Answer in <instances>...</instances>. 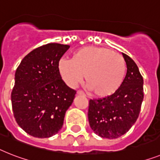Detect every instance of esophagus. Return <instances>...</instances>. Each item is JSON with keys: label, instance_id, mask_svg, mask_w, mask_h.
<instances>
[{"label": "esophagus", "instance_id": "obj_1", "mask_svg": "<svg viewBox=\"0 0 160 160\" xmlns=\"http://www.w3.org/2000/svg\"><path fill=\"white\" fill-rule=\"evenodd\" d=\"M77 95H78V96H85V94H84V92H82V91H78V92H77Z\"/></svg>", "mask_w": 160, "mask_h": 160}]
</instances>
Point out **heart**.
Masks as SVG:
<instances>
[{"instance_id":"heart-1","label":"heart","mask_w":160,"mask_h":160,"mask_svg":"<svg viewBox=\"0 0 160 160\" xmlns=\"http://www.w3.org/2000/svg\"><path fill=\"white\" fill-rule=\"evenodd\" d=\"M57 69L69 88H76L84 78L88 88L98 97L114 94L122 85L126 64L119 54L109 49L85 47L73 52L71 59H61Z\"/></svg>"}]
</instances>
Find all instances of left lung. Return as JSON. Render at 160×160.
Segmentation results:
<instances>
[{"instance_id": "obj_1", "label": "left lung", "mask_w": 160, "mask_h": 160, "mask_svg": "<svg viewBox=\"0 0 160 160\" xmlns=\"http://www.w3.org/2000/svg\"><path fill=\"white\" fill-rule=\"evenodd\" d=\"M127 73L122 85L112 96L90 100L88 120L91 128L103 138L115 139L128 132L139 116L143 101V78L128 55L122 53Z\"/></svg>"}]
</instances>
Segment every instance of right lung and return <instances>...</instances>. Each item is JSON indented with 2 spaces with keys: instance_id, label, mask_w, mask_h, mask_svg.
<instances>
[{
  "instance_id": "add662e5",
  "label": "right lung",
  "mask_w": 160,
  "mask_h": 160,
  "mask_svg": "<svg viewBox=\"0 0 160 160\" xmlns=\"http://www.w3.org/2000/svg\"><path fill=\"white\" fill-rule=\"evenodd\" d=\"M68 45L49 43L28 54L17 68L11 92L17 123L38 138L55 135L61 129L76 91L66 85L57 69Z\"/></svg>"
}]
</instances>
